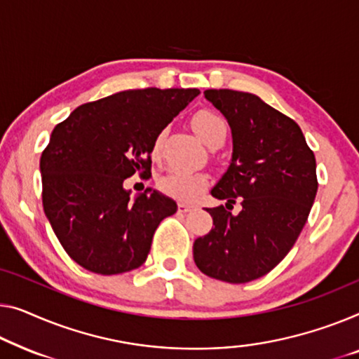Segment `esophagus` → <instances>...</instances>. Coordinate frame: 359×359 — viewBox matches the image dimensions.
Returning a JSON list of instances; mask_svg holds the SVG:
<instances>
[{
    "label": "esophagus",
    "mask_w": 359,
    "mask_h": 359,
    "mask_svg": "<svg viewBox=\"0 0 359 359\" xmlns=\"http://www.w3.org/2000/svg\"><path fill=\"white\" fill-rule=\"evenodd\" d=\"M191 210H195V206L190 205V203H179V211L180 212H189Z\"/></svg>",
    "instance_id": "34e87169"
}]
</instances>
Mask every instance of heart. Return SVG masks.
Returning a JSON list of instances; mask_svg holds the SVG:
<instances>
[{"label": "heart", "instance_id": "heart-1", "mask_svg": "<svg viewBox=\"0 0 359 359\" xmlns=\"http://www.w3.org/2000/svg\"><path fill=\"white\" fill-rule=\"evenodd\" d=\"M191 126L195 132L208 147L216 148L224 145L227 138V124L217 112L210 109H201L195 112L191 117ZM164 130H159L153 138L151 143V156L158 159L163 151ZM208 175L205 172H194V170L184 169H170L168 172L158 177V189L164 195L180 201H190L208 187Z\"/></svg>", "mask_w": 359, "mask_h": 359}]
</instances>
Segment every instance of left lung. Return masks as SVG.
<instances>
[{"label":"left lung","instance_id":"1","mask_svg":"<svg viewBox=\"0 0 359 359\" xmlns=\"http://www.w3.org/2000/svg\"><path fill=\"white\" fill-rule=\"evenodd\" d=\"M205 96L232 128L233 154L211 190L227 205L206 208L214 227L195 240L194 259L208 277L245 283L271 272L295 245L318 194L316 158L297 122L256 95ZM237 199L243 211L233 217L226 210Z\"/></svg>","mask_w":359,"mask_h":359}]
</instances>
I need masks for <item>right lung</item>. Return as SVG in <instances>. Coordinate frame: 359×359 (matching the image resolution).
Returning <instances> with one entry per match:
<instances>
[{
	"instance_id": "obj_1",
	"label": "right lung",
	"mask_w": 359,
	"mask_h": 359,
	"mask_svg": "<svg viewBox=\"0 0 359 359\" xmlns=\"http://www.w3.org/2000/svg\"><path fill=\"white\" fill-rule=\"evenodd\" d=\"M198 93L127 90L79 106L55 127L40 158L41 201L77 264L112 276L145 263L154 231L177 205L158 191L132 201L124 180L151 174L154 135Z\"/></svg>"
}]
</instances>
